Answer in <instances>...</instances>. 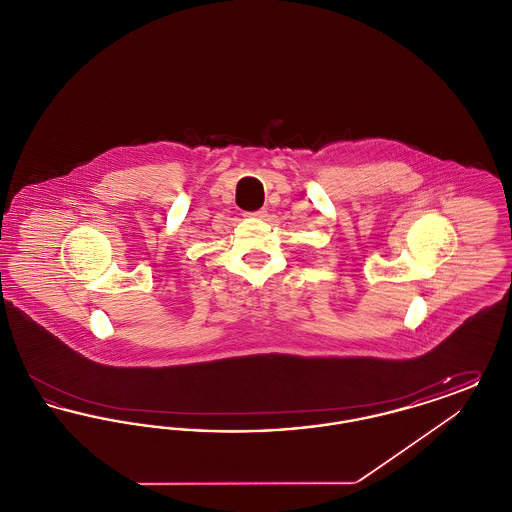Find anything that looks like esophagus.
<instances>
[{
    "mask_svg": "<svg viewBox=\"0 0 512 512\" xmlns=\"http://www.w3.org/2000/svg\"><path fill=\"white\" fill-rule=\"evenodd\" d=\"M267 215V209H259V211H253V213H249V217H255V219H267Z\"/></svg>",
    "mask_w": 512,
    "mask_h": 512,
    "instance_id": "1",
    "label": "esophagus"
}]
</instances>
